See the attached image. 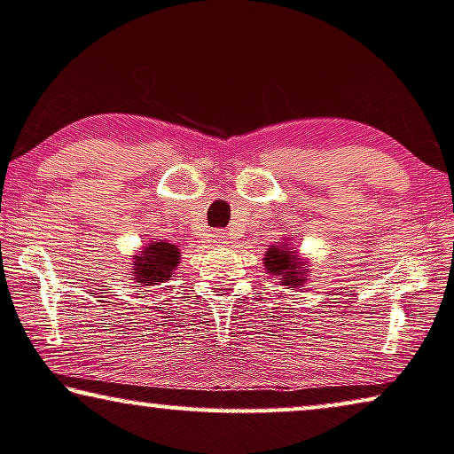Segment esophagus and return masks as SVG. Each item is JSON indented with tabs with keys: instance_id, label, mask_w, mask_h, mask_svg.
<instances>
[{
	"instance_id": "obj_1",
	"label": "esophagus",
	"mask_w": 454,
	"mask_h": 454,
	"mask_svg": "<svg viewBox=\"0 0 454 454\" xmlns=\"http://www.w3.org/2000/svg\"><path fill=\"white\" fill-rule=\"evenodd\" d=\"M214 239H215V242H224L226 240V232H222V230H218V232L214 234Z\"/></svg>"
}]
</instances>
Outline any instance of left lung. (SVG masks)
Here are the masks:
<instances>
[{"label": "left lung", "instance_id": "obj_1", "mask_svg": "<svg viewBox=\"0 0 454 454\" xmlns=\"http://www.w3.org/2000/svg\"><path fill=\"white\" fill-rule=\"evenodd\" d=\"M265 267L270 275H275V279H281L279 286L286 287H300L303 286V277H306L308 269L303 265V261L297 256L295 250L287 245H277L267 248L265 253Z\"/></svg>", "mask_w": 454, "mask_h": 454}]
</instances>
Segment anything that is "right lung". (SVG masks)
<instances>
[{
    "label": "right lung",
    "instance_id": "1",
    "mask_svg": "<svg viewBox=\"0 0 454 454\" xmlns=\"http://www.w3.org/2000/svg\"><path fill=\"white\" fill-rule=\"evenodd\" d=\"M179 248L171 242L151 240L138 254H134L132 281L138 286H157L168 281L179 265Z\"/></svg>",
    "mask_w": 454,
    "mask_h": 454
}]
</instances>
